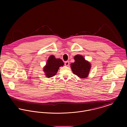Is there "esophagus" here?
Returning a JSON list of instances; mask_svg holds the SVG:
<instances>
[{
	"label": "esophagus",
	"instance_id": "34e87169",
	"mask_svg": "<svg viewBox=\"0 0 127 127\" xmlns=\"http://www.w3.org/2000/svg\"><path fill=\"white\" fill-rule=\"evenodd\" d=\"M64 64H65V66H68V65H69V62H68V61H66V62H65Z\"/></svg>",
	"mask_w": 127,
	"mask_h": 127
}]
</instances>
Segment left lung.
Segmentation results:
<instances>
[{
	"mask_svg": "<svg viewBox=\"0 0 127 127\" xmlns=\"http://www.w3.org/2000/svg\"><path fill=\"white\" fill-rule=\"evenodd\" d=\"M74 59L75 62L70 64L73 74L81 78H86L89 76L91 68V64L80 55L75 56Z\"/></svg>",
	"mask_w": 127,
	"mask_h": 127,
	"instance_id": "left-lung-1",
	"label": "left lung"
}]
</instances>
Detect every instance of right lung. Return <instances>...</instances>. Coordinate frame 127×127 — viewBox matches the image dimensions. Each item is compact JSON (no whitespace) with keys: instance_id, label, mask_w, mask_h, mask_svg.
I'll return each mask as SVG.
<instances>
[{"instance_id":"1","label":"right lung","mask_w":127,"mask_h":127,"mask_svg":"<svg viewBox=\"0 0 127 127\" xmlns=\"http://www.w3.org/2000/svg\"><path fill=\"white\" fill-rule=\"evenodd\" d=\"M64 63L60 59L55 58L54 56L51 55L46 63V65L43 67L46 77L50 78L55 76L58 71L60 66H63Z\"/></svg>"}]
</instances>
